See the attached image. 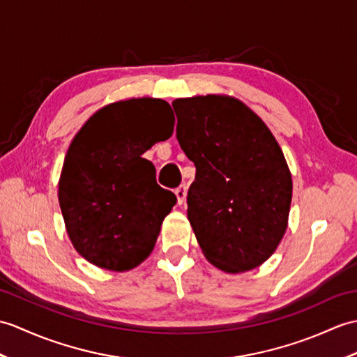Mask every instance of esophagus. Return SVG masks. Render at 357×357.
<instances>
[{
	"mask_svg": "<svg viewBox=\"0 0 357 357\" xmlns=\"http://www.w3.org/2000/svg\"><path fill=\"white\" fill-rule=\"evenodd\" d=\"M176 201H178V205H182L185 202V197H187V187L185 185H181L176 188Z\"/></svg>",
	"mask_w": 357,
	"mask_h": 357,
	"instance_id": "obj_1",
	"label": "esophagus"
}]
</instances>
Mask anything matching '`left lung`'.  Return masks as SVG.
<instances>
[{"label":"left lung","instance_id":"8db88e82","mask_svg":"<svg viewBox=\"0 0 357 357\" xmlns=\"http://www.w3.org/2000/svg\"><path fill=\"white\" fill-rule=\"evenodd\" d=\"M176 138L196 165L187 218L213 266L240 273L261 266L283 238L292 175L269 128L233 96L176 98Z\"/></svg>","mask_w":357,"mask_h":357}]
</instances>
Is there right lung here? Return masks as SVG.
I'll list each match as a JSON object with an SVG mask.
<instances>
[{"label":"right lung","mask_w":357,"mask_h":357,"mask_svg":"<svg viewBox=\"0 0 357 357\" xmlns=\"http://www.w3.org/2000/svg\"><path fill=\"white\" fill-rule=\"evenodd\" d=\"M173 126L167 102L141 97L105 105L74 135L57 197L74 250L94 266L130 271L153 251L176 196L143 153Z\"/></svg>","instance_id":"right-lung-1"}]
</instances>
